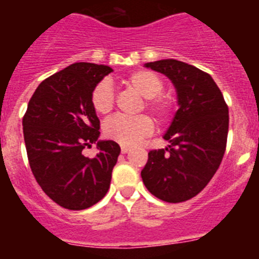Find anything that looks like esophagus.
Segmentation results:
<instances>
[{
	"label": "esophagus",
	"instance_id": "esophagus-1",
	"mask_svg": "<svg viewBox=\"0 0 259 259\" xmlns=\"http://www.w3.org/2000/svg\"><path fill=\"white\" fill-rule=\"evenodd\" d=\"M120 150H122L123 154H125V153H128V152H130V150H131V148H130V146H124V145H123L122 148H120Z\"/></svg>",
	"mask_w": 259,
	"mask_h": 259
}]
</instances>
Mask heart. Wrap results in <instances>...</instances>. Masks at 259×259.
Segmentation results:
<instances>
[{"instance_id": "obj_1", "label": "heart", "mask_w": 259, "mask_h": 259, "mask_svg": "<svg viewBox=\"0 0 259 259\" xmlns=\"http://www.w3.org/2000/svg\"><path fill=\"white\" fill-rule=\"evenodd\" d=\"M122 81L124 85L145 98V107L154 114L159 122H164L170 118L174 102L168 96L161 95L164 84L159 75L149 70H137L127 75ZM91 104L96 113L101 115H106L113 110L114 91L107 80L96 84L91 93ZM152 132L153 122L146 115H115L104 123L105 136L124 146L136 145Z\"/></svg>"}]
</instances>
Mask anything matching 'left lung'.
<instances>
[{
  "label": "left lung",
  "instance_id": "obj_1",
  "mask_svg": "<svg viewBox=\"0 0 259 259\" xmlns=\"http://www.w3.org/2000/svg\"><path fill=\"white\" fill-rule=\"evenodd\" d=\"M171 80L178 111L163 139L150 150L141 178L148 191L166 202H183L200 193L219 168L227 144L228 106L209 74L176 59L145 63Z\"/></svg>",
  "mask_w": 259,
  "mask_h": 259
}]
</instances>
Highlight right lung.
I'll return each mask as SVG.
<instances>
[{
    "mask_svg": "<svg viewBox=\"0 0 259 259\" xmlns=\"http://www.w3.org/2000/svg\"><path fill=\"white\" fill-rule=\"evenodd\" d=\"M113 68L79 62L45 79L23 116L31 170L41 189L59 206L84 210L105 197L120 146L98 140L100 119L91 93ZM95 142V158L82 149Z\"/></svg>",
    "mask_w": 259,
    "mask_h": 259,
    "instance_id": "add662e5",
    "label": "right lung"
}]
</instances>
